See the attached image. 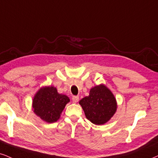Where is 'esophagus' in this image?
Masks as SVG:
<instances>
[{
    "mask_svg": "<svg viewBox=\"0 0 158 158\" xmlns=\"http://www.w3.org/2000/svg\"><path fill=\"white\" fill-rule=\"evenodd\" d=\"M72 100H73V102L74 103H77L79 101V97L78 96H73V98H72Z\"/></svg>",
    "mask_w": 158,
    "mask_h": 158,
    "instance_id": "1",
    "label": "esophagus"
}]
</instances>
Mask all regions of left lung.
<instances>
[{
    "instance_id": "left-lung-1",
    "label": "left lung",
    "mask_w": 158,
    "mask_h": 158,
    "mask_svg": "<svg viewBox=\"0 0 158 158\" xmlns=\"http://www.w3.org/2000/svg\"><path fill=\"white\" fill-rule=\"evenodd\" d=\"M79 104L87 119L97 125L108 122L117 110V102L114 94L102 83L92 87L89 96L81 99Z\"/></svg>"
}]
</instances>
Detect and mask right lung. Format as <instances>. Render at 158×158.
I'll use <instances>...</instances> for the list:
<instances>
[{
    "label": "right lung",
    "instance_id": "add662e5",
    "mask_svg": "<svg viewBox=\"0 0 158 158\" xmlns=\"http://www.w3.org/2000/svg\"><path fill=\"white\" fill-rule=\"evenodd\" d=\"M69 102V97L59 94L56 87H41L33 98V111L44 122L53 123L59 119L66 105Z\"/></svg>",
    "mask_w": 158,
    "mask_h": 158
}]
</instances>
